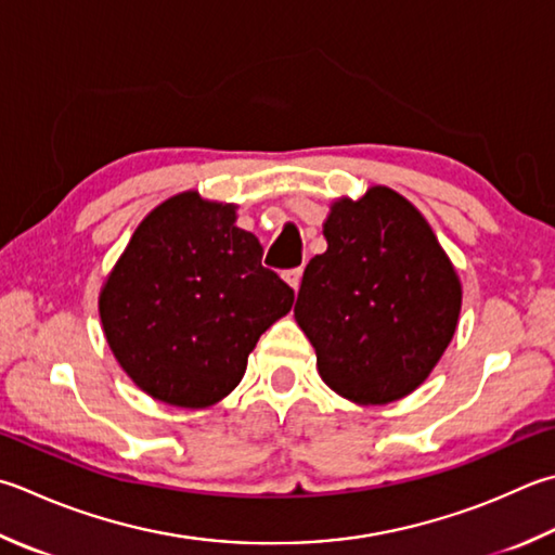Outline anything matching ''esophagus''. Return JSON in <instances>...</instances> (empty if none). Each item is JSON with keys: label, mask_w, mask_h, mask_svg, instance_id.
Returning a JSON list of instances; mask_svg holds the SVG:
<instances>
[{"label": "esophagus", "mask_w": 555, "mask_h": 555, "mask_svg": "<svg viewBox=\"0 0 555 555\" xmlns=\"http://www.w3.org/2000/svg\"><path fill=\"white\" fill-rule=\"evenodd\" d=\"M285 280L292 289H299V282H301V268H292L285 270Z\"/></svg>", "instance_id": "34e87169"}]
</instances>
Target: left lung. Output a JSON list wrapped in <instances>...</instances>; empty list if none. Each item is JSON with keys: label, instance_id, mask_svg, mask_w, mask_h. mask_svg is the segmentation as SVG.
<instances>
[{"label": "left lung", "instance_id": "1", "mask_svg": "<svg viewBox=\"0 0 555 555\" xmlns=\"http://www.w3.org/2000/svg\"><path fill=\"white\" fill-rule=\"evenodd\" d=\"M323 236L326 254L309 260L295 305L321 379L362 405L403 399L456 331L454 268L425 217L384 185L333 205Z\"/></svg>", "mask_w": 555, "mask_h": 555}]
</instances>
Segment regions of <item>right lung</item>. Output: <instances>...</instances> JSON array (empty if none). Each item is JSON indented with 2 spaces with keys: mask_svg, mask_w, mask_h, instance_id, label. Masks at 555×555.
Here are the masks:
<instances>
[{
  "mask_svg": "<svg viewBox=\"0 0 555 555\" xmlns=\"http://www.w3.org/2000/svg\"><path fill=\"white\" fill-rule=\"evenodd\" d=\"M234 205L181 193L152 210L103 285L106 340L154 399L205 408L234 389L248 352L292 309L295 289L263 268Z\"/></svg>",
  "mask_w": 555,
  "mask_h": 555,
  "instance_id": "1",
  "label": "right lung"
}]
</instances>
